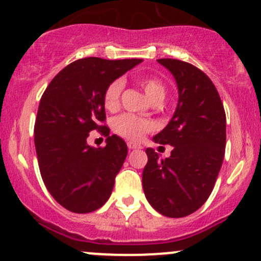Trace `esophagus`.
<instances>
[{"mask_svg":"<svg viewBox=\"0 0 261 261\" xmlns=\"http://www.w3.org/2000/svg\"><path fill=\"white\" fill-rule=\"evenodd\" d=\"M127 146H128V149H130V150L140 149V145H138V144H134V143H128Z\"/></svg>","mask_w":261,"mask_h":261,"instance_id":"1","label":"esophagus"}]
</instances>
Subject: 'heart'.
<instances>
[{
  "instance_id": "heart-1",
  "label": "heart",
  "mask_w": 261,
  "mask_h": 261,
  "mask_svg": "<svg viewBox=\"0 0 261 261\" xmlns=\"http://www.w3.org/2000/svg\"><path fill=\"white\" fill-rule=\"evenodd\" d=\"M141 88L145 91L146 96L151 102H160L165 96V86L162 81L154 77H140L138 80ZM123 88V81L116 80L109 84L105 92V107L107 110H115L120 103V96ZM154 128L149 120L138 117L131 114H123L115 118L114 130L127 140L139 141L146 133Z\"/></svg>"
}]
</instances>
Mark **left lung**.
<instances>
[{"label":"left lung","instance_id":"1","mask_svg":"<svg viewBox=\"0 0 261 261\" xmlns=\"http://www.w3.org/2000/svg\"><path fill=\"white\" fill-rule=\"evenodd\" d=\"M158 63L174 77L178 105L152 140L173 150L160 159L147 147L143 188L155 211L179 218L196 212L215 187L225 156L226 115L215 84L201 69L168 58Z\"/></svg>","mask_w":261,"mask_h":261}]
</instances>
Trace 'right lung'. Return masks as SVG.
Listing matches in <instances>:
<instances>
[{
  "mask_svg": "<svg viewBox=\"0 0 261 261\" xmlns=\"http://www.w3.org/2000/svg\"><path fill=\"white\" fill-rule=\"evenodd\" d=\"M141 62L94 57L75 60L53 78L41 97L34 128L39 168L49 193L68 211L93 212L111 196L127 145L101 126L106 120L105 92ZM93 129L108 136L106 147L86 144Z\"/></svg>",
  "mask_w": 261,
  "mask_h": 261,
  "instance_id": "add662e5",
  "label": "right lung"
}]
</instances>
